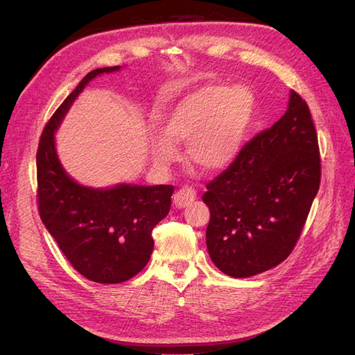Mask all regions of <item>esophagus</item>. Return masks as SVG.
<instances>
[{
	"instance_id": "obj_1",
	"label": "esophagus",
	"mask_w": 355,
	"mask_h": 355,
	"mask_svg": "<svg viewBox=\"0 0 355 355\" xmlns=\"http://www.w3.org/2000/svg\"><path fill=\"white\" fill-rule=\"evenodd\" d=\"M197 198V191L193 187H182L178 189L175 197H173V202H175L176 207H185L189 206Z\"/></svg>"
}]
</instances>
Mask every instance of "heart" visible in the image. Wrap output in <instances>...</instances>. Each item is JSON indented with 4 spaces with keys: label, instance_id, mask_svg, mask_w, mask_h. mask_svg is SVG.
<instances>
[{
    "label": "heart",
    "instance_id": "b5f03b06",
    "mask_svg": "<svg viewBox=\"0 0 355 355\" xmlns=\"http://www.w3.org/2000/svg\"><path fill=\"white\" fill-rule=\"evenodd\" d=\"M253 98L245 87L206 84L191 92L162 119L152 157L159 166L176 159L175 146L187 141V158L206 173L226 168L235 159L250 122Z\"/></svg>",
    "mask_w": 355,
    "mask_h": 355
}]
</instances>
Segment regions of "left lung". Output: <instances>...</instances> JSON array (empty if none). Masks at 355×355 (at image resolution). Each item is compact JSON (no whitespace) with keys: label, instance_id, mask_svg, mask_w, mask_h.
Returning a JSON list of instances; mask_svg holds the SVG:
<instances>
[{"label":"left lung","instance_id":"8db88e82","mask_svg":"<svg viewBox=\"0 0 355 355\" xmlns=\"http://www.w3.org/2000/svg\"><path fill=\"white\" fill-rule=\"evenodd\" d=\"M321 184L318 135L307 102L291 90L284 116L259 132L209 184L207 252L235 279L283 262L295 247Z\"/></svg>","mask_w":355,"mask_h":355}]
</instances>
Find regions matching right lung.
I'll return each instance as SVG.
<instances>
[{"label":"right lung","instance_id":"obj_1","mask_svg":"<svg viewBox=\"0 0 355 355\" xmlns=\"http://www.w3.org/2000/svg\"><path fill=\"white\" fill-rule=\"evenodd\" d=\"M101 67L85 75L63 101L40 135L37 166L39 215L63 254L85 279L122 283L148 265L152 230L167 217L173 185H116L94 189L76 184L58 161L54 132L69 107L94 76L119 71Z\"/></svg>","mask_w":355,"mask_h":355}]
</instances>
